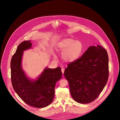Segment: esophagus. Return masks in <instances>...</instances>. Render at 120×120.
I'll list each match as a JSON object with an SVG mask.
<instances>
[{"mask_svg": "<svg viewBox=\"0 0 120 120\" xmlns=\"http://www.w3.org/2000/svg\"><path fill=\"white\" fill-rule=\"evenodd\" d=\"M64 71H65V69L63 68H61V71H62V73H63V74H64Z\"/></svg>", "mask_w": 120, "mask_h": 120, "instance_id": "obj_1", "label": "esophagus"}]
</instances>
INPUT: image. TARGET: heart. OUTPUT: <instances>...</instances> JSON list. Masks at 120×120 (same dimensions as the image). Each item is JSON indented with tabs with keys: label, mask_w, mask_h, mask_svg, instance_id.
I'll return each mask as SVG.
<instances>
[{
	"label": "heart",
	"mask_w": 120,
	"mask_h": 120,
	"mask_svg": "<svg viewBox=\"0 0 120 120\" xmlns=\"http://www.w3.org/2000/svg\"><path fill=\"white\" fill-rule=\"evenodd\" d=\"M58 51L62 53V58L66 62H73L82 55L85 46L80 40L68 37L62 40L57 45Z\"/></svg>",
	"instance_id": "obj_1"
}]
</instances>
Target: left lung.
<instances>
[{
	"instance_id": "1",
	"label": "left lung",
	"mask_w": 120,
	"mask_h": 120,
	"mask_svg": "<svg viewBox=\"0 0 120 120\" xmlns=\"http://www.w3.org/2000/svg\"><path fill=\"white\" fill-rule=\"evenodd\" d=\"M109 57L100 45L90 46L81 57L65 69L71 96L80 103L95 100L106 86L109 78Z\"/></svg>"
}]
</instances>
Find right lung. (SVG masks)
I'll return each mask as SVG.
<instances>
[{"label": "right lung", "instance_id": "add662e5", "mask_svg": "<svg viewBox=\"0 0 120 120\" xmlns=\"http://www.w3.org/2000/svg\"><path fill=\"white\" fill-rule=\"evenodd\" d=\"M31 46L30 41H25L18 45L11 62V83L14 90L25 103L42 108L52 102L55 84L61 78L62 73L60 67L46 68L36 80L29 79L22 68L21 62L23 51Z\"/></svg>", "mask_w": 120, "mask_h": 120}]
</instances>
